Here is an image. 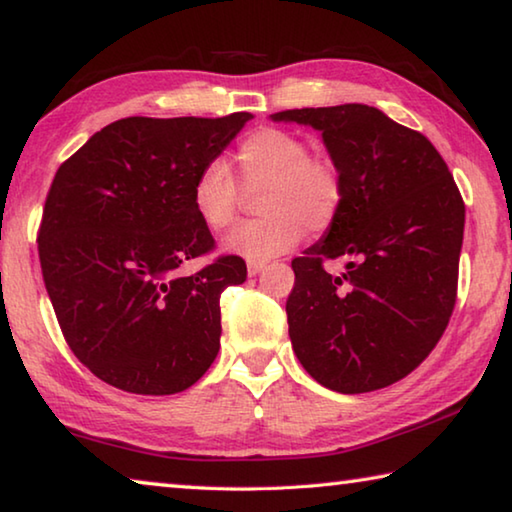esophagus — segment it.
I'll list each match as a JSON object with an SVG mask.
<instances>
[{"label":"esophagus","instance_id":"1","mask_svg":"<svg viewBox=\"0 0 512 512\" xmlns=\"http://www.w3.org/2000/svg\"><path fill=\"white\" fill-rule=\"evenodd\" d=\"M266 268V262H248V275L255 277Z\"/></svg>","mask_w":512,"mask_h":512}]
</instances>
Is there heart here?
Segmentation results:
<instances>
[{"label": "heart", "instance_id": "heart-1", "mask_svg": "<svg viewBox=\"0 0 512 512\" xmlns=\"http://www.w3.org/2000/svg\"><path fill=\"white\" fill-rule=\"evenodd\" d=\"M232 173L244 189L264 187L259 210L266 216L239 223L223 248L250 262H266L300 244L305 232L320 235L336 221L343 205V176L323 153H309L302 137L282 128H257L237 144ZM221 162L198 171L192 187L194 212L205 228L223 230L235 221L241 192Z\"/></svg>", "mask_w": 512, "mask_h": 512}]
</instances>
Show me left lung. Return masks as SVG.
I'll return each instance as SVG.
<instances>
[{"label": "left lung", "mask_w": 512, "mask_h": 512, "mask_svg": "<svg viewBox=\"0 0 512 512\" xmlns=\"http://www.w3.org/2000/svg\"><path fill=\"white\" fill-rule=\"evenodd\" d=\"M311 126L343 176L332 228L291 262L293 352L329 391L386 388L429 357L454 311L465 205L445 160L384 112L343 103L284 110ZM343 256V274L325 258Z\"/></svg>", "instance_id": "1"}]
</instances>
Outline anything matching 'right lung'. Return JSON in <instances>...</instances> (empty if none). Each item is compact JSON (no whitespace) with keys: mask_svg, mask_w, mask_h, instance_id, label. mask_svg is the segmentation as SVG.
Segmentation results:
<instances>
[{"mask_svg":"<svg viewBox=\"0 0 512 512\" xmlns=\"http://www.w3.org/2000/svg\"><path fill=\"white\" fill-rule=\"evenodd\" d=\"M253 119L126 117L60 164L38 237L42 277L69 348L106 384L173 395L196 384L221 348V293L246 280L241 257L194 275L214 248L192 187Z\"/></svg>","mask_w":512,"mask_h":512,"instance_id":"add662e5","label":"right lung"}]
</instances>
